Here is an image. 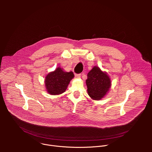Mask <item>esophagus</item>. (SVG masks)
<instances>
[{
    "mask_svg": "<svg viewBox=\"0 0 152 152\" xmlns=\"http://www.w3.org/2000/svg\"><path fill=\"white\" fill-rule=\"evenodd\" d=\"M75 77L76 78H80V74H75Z\"/></svg>",
    "mask_w": 152,
    "mask_h": 152,
    "instance_id": "esophagus-1",
    "label": "esophagus"
}]
</instances>
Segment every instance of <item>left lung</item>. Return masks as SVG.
I'll use <instances>...</instances> for the list:
<instances>
[{"label":"left lung","mask_w":152,"mask_h":152,"mask_svg":"<svg viewBox=\"0 0 152 152\" xmlns=\"http://www.w3.org/2000/svg\"><path fill=\"white\" fill-rule=\"evenodd\" d=\"M86 84L90 97L93 100H99L109 91L111 82L106 72H102L99 67L94 66L87 75Z\"/></svg>","instance_id":"8db88e82"}]
</instances>
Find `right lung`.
I'll return each mask as SVG.
<instances>
[{
  "label": "right lung",
  "mask_w": 152,
  "mask_h": 152,
  "mask_svg": "<svg viewBox=\"0 0 152 152\" xmlns=\"http://www.w3.org/2000/svg\"><path fill=\"white\" fill-rule=\"evenodd\" d=\"M72 72H66L58 67L55 71L49 73L45 78V86L47 91L51 95H58L66 91L70 80L74 77Z\"/></svg>",
  "instance_id": "1"
}]
</instances>
